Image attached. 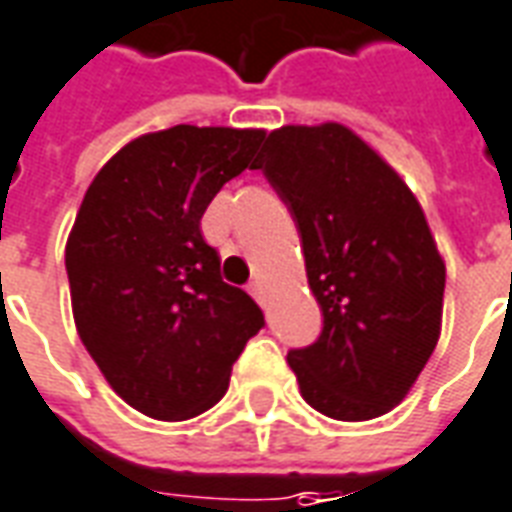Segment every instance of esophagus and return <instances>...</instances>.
Here are the masks:
<instances>
[{
	"label": "esophagus",
	"instance_id": "obj_1",
	"mask_svg": "<svg viewBox=\"0 0 512 512\" xmlns=\"http://www.w3.org/2000/svg\"><path fill=\"white\" fill-rule=\"evenodd\" d=\"M248 291H251L256 299H261V280H253L251 286H248Z\"/></svg>",
	"mask_w": 512,
	"mask_h": 512
}]
</instances>
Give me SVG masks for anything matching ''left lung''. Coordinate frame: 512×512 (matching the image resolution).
Returning <instances> with one entry per match:
<instances>
[{
    "instance_id": "1",
    "label": "left lung",
    "mask_w": 512,
    "mask_h": 512,
    "mask_svg": "<svg viewBox=\"0 0 512 512\" xmlns=\"http://www.w3.org/2000/svg\"><path fill=\"white\" fill-rule=\"evenodd\" d=\"M261 169L294 218L324 324L291 348L302 397L337 421L399 405L440 337L445 264L394 169L340 124L283 126Z\"/></svg>"
}]
</instances>
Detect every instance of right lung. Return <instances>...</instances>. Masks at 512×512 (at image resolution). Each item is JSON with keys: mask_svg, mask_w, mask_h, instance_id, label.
<instances>
[{"mask_svg": "<svg viewBox=\"0 0 512 512\" xmlns=\"http://www.w3.org/2000/svg\"><path fill=\"white\" fill-rule=\"evenodd\" d=\"M261 140L259 129L188 124L145 134L83 197L64 253L75 326L115 394L145 416L210 410L264 326L261 307L224 283L199 226Z\"/></svg>", "mask_w": 512, "mask_h": 512, "instance_id": "right-lung-1", "label": "right lung"}]
</instances>
